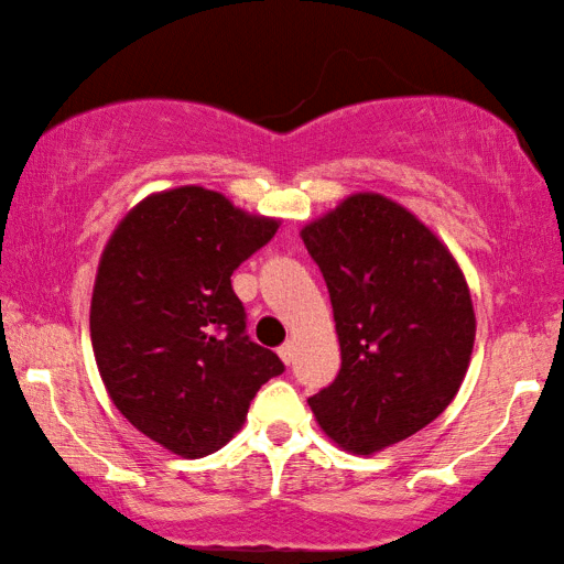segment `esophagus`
Segmentation results:
<instances>
[{"label":"esophagus","instance_id":"obj_1","mask_svg":"<svg viewBox=\"0 0 564 564\" xmlns=\"http://www.w3.org/2000/svg\"><path fill=\"white\" fill-rule=\"evenodd\" d=\"M293 352H295V346H293L291 340H285L283 346L279 348V356H281V360L285 362V366H291V362H293Z\"/></svg>","mask_w":564,"mask_h":564}]
</instances>
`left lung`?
I'll return each instance as SVG.
<instances>
[{
    "label": "left lung",
    "mask_w": 564,
    "mask_h": 564,
    "mask_svg": "<svg viewBox=\"0 0 564 564\" xmlns=\"http://www.w3.org/2000/svg\"><path fill=\"white\" fill-rule=\"evenodd\" d=\"M326 279L336 380L308 398L330 441L370 455L423 431L460 388L475 313L453 253L408 208L352 194L301 231Z\"/></svg>",
    "instance_id": "left-lung-1"
}]
</instances>
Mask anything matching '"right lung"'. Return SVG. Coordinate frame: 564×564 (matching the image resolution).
<instances>
[{
  "label": "right lung",
  "instance_id": "obj_1",
  "mask_svg": "<svg viewBox=\"0 0 564 564\" xmlns=\"http://www.w3.org/2000/svg\"><path fill=\"white\" fill-rule=\"evenodd\" d=\"M279 221L202 186L131 208L104 248L91 295V346L121 415L181 457H204L241 431L259 388L283 373L246 336L231 275Z\"/></svg>",
  "mask_w": 564,
  "mask_h": 564
}]
</instances>
